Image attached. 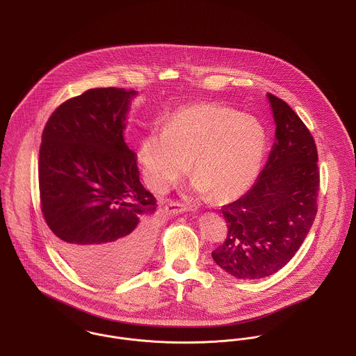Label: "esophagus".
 I'll return each mask as SVG.
<instances>
[{"mask_svg": "<svg viewBox=\"0 0 356 356\" xmlns=\"http://www.w3.org/2000/svg\"><path fill=\"white\" fill-rule=\"evenodd\" d=\"M191 208L182 202H177V201H171L165 205V211L172 213V215H177V213H181V212H186L189 211Z\"/></svg>", "mask_w": 356, "mask_h": 356, "instance_id": "1", "label": "esophagus"}]
</instances>
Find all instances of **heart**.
<instances>
[{"label":"heart","mask_w":356,"mask_h":356,"mask_svg":"<svg viewBox=\"0 0 356 356\" xmlns=\"http://www.w3.org/2000/svg\"><path fill=\"white\" fill-rule=\"evenodd\" d=\"M266 133L254 117L235 108L202 103L179 108L165 129L143 138L137 156L144 178L155 192H165L188 171L193 189L218 201L245 193L259 174Z\"/></svg>","instance_id":"1"}]
</instances>
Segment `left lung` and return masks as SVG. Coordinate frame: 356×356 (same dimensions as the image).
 Listing matches in <instances>:
<instances>
[{
	"instance_id": "obj_1",
	"label": "left lung",
	"mask_w": 356,
	"mask_h": 356,
	"mask_svg": "<svg viewBox=\"0 0 356 356\" xmlns=\"http://www.w3.org/2000/svg\"><path fill=\"white\" fill-rule=\"evenodd\" d=\"M276 140L253 188L222 212L227 236L212 259L231 276L253 280L280 270L299 250L317 215L320 191L314 138L280 97L268 94Z\"/></svg>"
}]
</instances>
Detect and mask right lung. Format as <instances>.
<instances>
[{"label": "right lung", "instance_id": "right-lung-1", "mask_svg": "<svg viewBox=\"0 0 356 356\" xmlns=\"http://www.w3.org/2000/svg\"><path fill=\"white\" fill-rule=\"evenodd\" d=\"M134 91L92 88L50 115L39 149L40 209L60 253L81 276L115 283L152 249L156 198L124 140Z\"/></svg>", "mask_w": 356, "mask_h": 356}]
</instances>
